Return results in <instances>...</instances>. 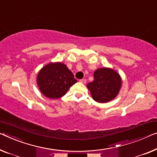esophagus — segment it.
Masks as SVG:
<instances>
[{
	"label": "esophagus",
	"mask_w": 157,
	"mask_h": 157,
	"mask_svg": "<svg viewBox=\"0 0 157 157\" xmlns=\"http://www.w3.org/2000/svg\"><path fill=\"white\" fill-rule=\"evenodd\" d=\"M79 81H80L81 83H86V79H85V78H82V79H80V80H79Z\"/></svg>",
	"instance_id": "34e87169"
}]
</instances>
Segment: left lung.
Wrapping results in <instances>:
<instances>
[{
	"instance_id": "obj_1",
	"label": "left lung",
	"mask_w": 157,
	"mask_h": 157,
	"mask_svg": "<svg viewBox=\"0 0 157 157\" xmlns=\"http://www.w3.org/2000/svg\"><path fill=\"white\" fill-rule=\"evenodd\" d=\"M121 86L119 74L109 68L98 69L94 72V81L88 83L93 100L98 102H107L116 98Z\"/></svg>"
}]
</instances>
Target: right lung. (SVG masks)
<instances>
[{
    "mask_svg": "<svg viewBox=\"0 0 157 157\" xmlns=\"http://www.w3.org/2000/svg\"><path fill=\"white\" fill-rule=\"evenodd\" d=\"M77 82L66 65L50 63L40 69L37 83L41 93L47 98L57 99L64 96L71 86Z\"/></svg>",
    "mask_w": 157,
    "mask_h": 157,
    "instance_id": "obj_1",
    "label": "right lung"
}]
</instances>
